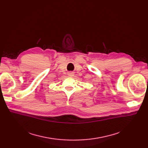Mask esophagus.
<instances>
[{
    "mask_svg": "<svg viewBox=\"0 0 148 148\" xmlns=\"http://www.w3.org/2000/svg\"><path fill=\"white\" fill-rule=\"evenodd\" d=\"M73 75V73H71V75Z\"/></svg>",
    "mask_w": 148,
    "mask_h": 148,
    "instance_id": "1",
    "label": "esophagus"
}]
</instances>
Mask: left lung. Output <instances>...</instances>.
<instances>
[{
	"label": "left lung",
	"instance_id": "8db88e82",
	"mask_svg": "<svg viewBox=\"0 0 148 148\" xmlns=\"http://www.w3.org/2000/svg\"><path fill=\"white\" fill-rule=\"evenodd\" d=\"M147 83H148V79H147Z\"/></svg>",
	"mask_w": 148,
	"mask_h": 148
}]
</instances>
